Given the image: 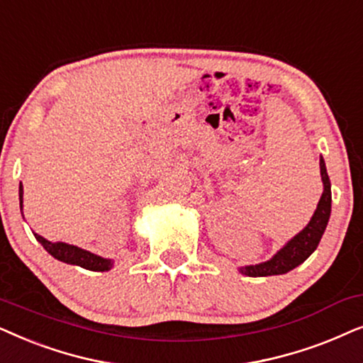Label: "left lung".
<instances>
[{"label":"left lung","instance_id":"8db88e82","mask_svg":"<svg viewBox=\"0 0 363 363\" xmlns=\"http://www.w3.org/2000/svg\"><path fill=\"white\" fill-rule=\"evenodd\" d=\"M320 176L323 182V194L318 201L317 209L313 212L311 222L303 230L298 232L296 238L289 240L272 259L267 262L257 264V265H247V267H240L239 272L249 277H267V275H279L287 274L289 270L296 269L301 265L313 250L317 249L318 242H320L323 230H325L328 217H330V204H332V194H330V179H328L325 162L320 157Z\"/></svg>","mask_w":363,"mask_h":363}]
</instances>
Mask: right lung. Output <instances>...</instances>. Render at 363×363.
I'll return each mask as SVG.
<instances>
[{
  "label": "right lung",
  "mask_w": 363,
  "mask_h": 363,
  "mask_svg": "<svg viewBox=\"0 0 363 363\" xmlns=\"http://www.w3.org/2000/svg\"><path fill=\"white\" fill-rule=\"evenodd\" d=\"M19 207L23 209V186L21 184H19ZM35 238L38 242H41L43 247H45L52 257L61 260V262L79 265V267L83 269L98 270V272H104V270H109L113 267V260L111 259H103L99 257V255L88 252V250L76 247V245H69L65 242H50V240L41 238L40 234H35Z\"/></svg>",
  "instance_id": "obj_1"
}]
</instances>
